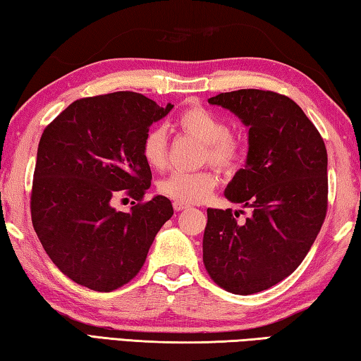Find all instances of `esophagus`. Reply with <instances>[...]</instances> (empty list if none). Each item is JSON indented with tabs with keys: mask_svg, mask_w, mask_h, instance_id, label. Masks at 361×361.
<instances>
[{
	"mask_svg": "<svg viewBox=\"0 0 361 361\" xmlns=\"http://www.w3.org/2000/svg\"><path fill=\"white\" fill-rule=\"evenodd\" d=\"M173 208H175V212H183V209H188L189 205H186V203H181V202H173Z\"/></svg>",
	"mask_w": 361,
	"mask_h": 361,
	"instance_id": "34e87169",
	"label": "esophagus"
}]
</instances>
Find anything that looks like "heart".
<instances>
[{
	"instance_id": "obj_1",
	"label": "heart",
	"mask_w": 361,
	"mask_h": 361,
	"mask_svg": "<svg viewBox=\"0 0 361 361\" xmlns=\"http://www.w3.org/2000/svg\"><path fill=\"white\" fill-rule=\"evenodd\" d=\"M178 124L186 133L205 143L203 161H209L218 169L233 170L245 158V145L233 135L228 123L221 115L205 107H191L178 118ZM142 158L148 167L159 170L167 161V133L162 126L148 130L142 142ZM218 186V176L213 170L197 172H173L159 183V192L181 203H200L207 200Z\"/></svg>"
}]
</instances>
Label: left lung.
Masks as SVG:
<instances>
[{"label": "left lung", "mask_w": 361, "mask_h": 361, "mask_svg": "<svg viewBox=\"0 0 361 361\" xmlns=\"http://www.w3.org/2000/svg\"><path fill=\"white\" fill-rule=\"evenodd\" d=\"M208 102L231 110L249 129L245 169L224 195L252 214L238 224V212L208 208L203 264L222 289L251 295L297 270L320 232L329 205L326 148L310 118L284 94L238 90Z\"/></svg>", "instance_id": "1"}]
</instances>
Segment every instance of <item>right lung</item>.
Segmentation results:
<instances>
[{"label": "right lung", "mask_w": 361, "mask_h": 361, "mask_svg": "<svg viewBox=\"0 0 361 361\" xmlns=\"http://www.w3.org/2000/svg\"><path fill=\"white\" fill-rule=\"evenodd\" d=\"M172 109L116 91L77 99L44 129L31 191L32 227L51 262L74 283L97 292L129 283L172 218L164 195L142 202L152 185L143 137ZM120 193L140 202L129 214L111 207Z\"/></svg>", "instance_id": "add662e5"}]
</instances>
